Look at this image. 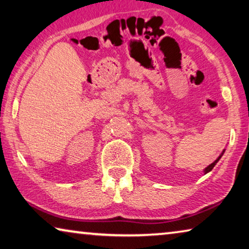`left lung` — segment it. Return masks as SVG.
Segmentation results:
<instances>
[{
    "label": "left lung",
    "instance_id": "1",
    "mask_svg": "<svg viewBox=\"0 0 249 249\" xmlns=\"http://www.w3.org/2000/svg\"><path fill=\"white\" fill-rule=\"evenodd\" d=\"M223 154H224V151H223ZM222 157V155L220 156V157H218L216 160H215V161H214L213 163H211V165L210 166H208V167H206L205 168V170H204V174H208V172L209 171H211V170H212L213 169V168H214V166H215L216 165V162L218 161V160H220V158Z\"/></svg>",
    "mask_w": 249,
    "mask_h": 249
}]
</instances>
